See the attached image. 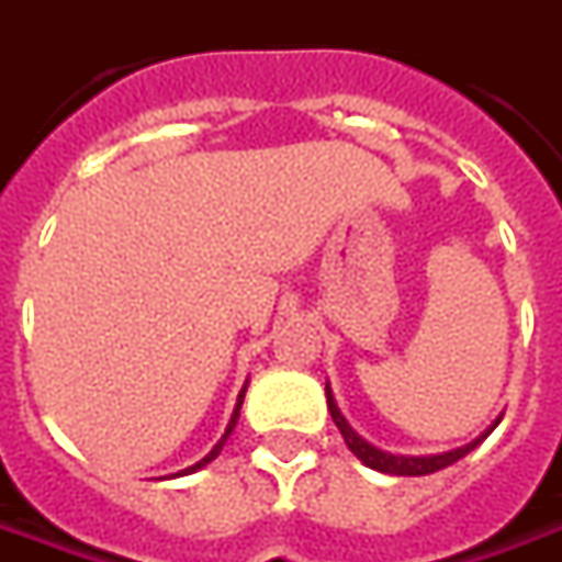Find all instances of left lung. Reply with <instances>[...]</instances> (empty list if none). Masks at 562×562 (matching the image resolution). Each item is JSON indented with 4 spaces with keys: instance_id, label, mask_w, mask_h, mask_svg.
Masks as SVG:
<instances>
[{
    "instance_id": "left-lung-1",
    "label": "left lung",
    "mask_w": 562,
    "mask_h": 562,
    "mask_svg": "<svg viewBox=\"0 0 562 562\" xmlns=\"http://www.w3.org/2000/svg\"><path fill=\"white\" fill-rule=\"evenodd\" d=\"M325 397H328L330 418H334V424L340 427V434L342 439H346L349 451H352L355 458L361 460L364 467L379 472H389V475H430V472L436 470H446V467H451V463H458L460 458H467L472 448L482 446L484 439L491 436V430L499 424V418H496V422L491 424L487 430H482V434L475 436L472 442H467V446H460V448H451V451H442V454H422V458H415V454H391V451H382V448L370 446L361 434H355L352 424L342 418L340 406H337V401H334V391H330V385H325Z\"/></svg>"
}]
</instances>
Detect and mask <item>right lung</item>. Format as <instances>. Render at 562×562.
Segmentation results:
<instances>
[{
	"instance_id": "obj_1",
	"label": "right lung",
	"mask_w": 562,
	"mask_h": 562,
	"mask_svg": "<svg viewBox=\"0 0 562 562\" xmlns=\"http://www.w3.org/2000/svg\"><path fill=\"white\" fill-rule=\"evenodd\" d=\"M246 385H249V379H246ZM246 385H244V389H240V394H237V403H234L232 422H228V427H225V434L220 436V442H216V446L210 448L207 454H204V458L198 460V463H192V467H186V470H180V472H177V475H189V472H198V470H201V467H207L210 460H216V458H220L222 446H225V442H228V436H232V430H234V427H237V418H240V406H244V397H246Z\"/></svg>"
}]
</instances>
